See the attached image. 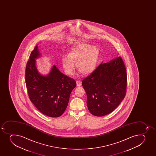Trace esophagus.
<instances>
[{
	"mask_svg": "<svg viewBox=\"0 0 156 156\" xmlns=\"http://www.w3.org/2000/svg\"><path fill=\"white\" fill-rule=\"evenodd\" d=\"M76 83H77V87H80L81 85V83L80 81H76Z\"/></svg>",
	"mask_w": 156,
	"mask_h": 156,
	"instance_id": "esophagus-1",
	"label": "esophagus"
}]
</instances>
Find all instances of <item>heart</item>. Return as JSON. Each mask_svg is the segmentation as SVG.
I'll return each mask as SVG.
<instances>
[{
	"label": "heart",
	"instance_id": "1",
	"mask_svg": "<svg viewBox=\"0 0 156 156\" xmlns=\"http://www.w3.org/2000/svg\"><path fill=\"white\" fill-rule=\"evenodd\" d=\"M99 50L96 47L87 44L81 43L73 47L68 56L62 58V68L68 75H72L76 68L83 75L91 74L96 69L99 60Z\"/></svg>",
	"mask_w": 156,
	"mask_h": 156
}]
</instances>
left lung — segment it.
I'll return each mask as SVG.
<instances>
[{
  "instance_id": "1",
  "label": "left lung",
  "mask_w": 156,
  "mask_h": 156,
  "mask_svg": "<svg viewBox=\"0 0 156 156\" xmlns=\"http://www.w3.org/2000/svg\"><path fill=\"white\" fill-rule=\"evenodd\" d=\"M82 85L91 114L102 116L112 112L126 94L127 75L122 58L100 64L82 81Z\"/></svg>"
}]
</instances>
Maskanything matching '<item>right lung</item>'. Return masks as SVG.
I'll list each match as a JSON object with an SVG mask.
<instances>
[{"label":"right lung","instance_id":"add662e5","mask_svg":"<svg viewBox=\"0 0 156 156\" xmlns=\"http://www.w3.org/2000/svg\"><path fill=\"white\" fill-rule=\"evenodd\" d=\"M40 56L36 46L31 51L25 69L28 97L43 114L49 117H59L66 109L76 83L74 79L60 72L54 65L48 75H41L36 68L35 60Z\"/></svg>","mask_w":156,"mask_h":156}]
</instances>
